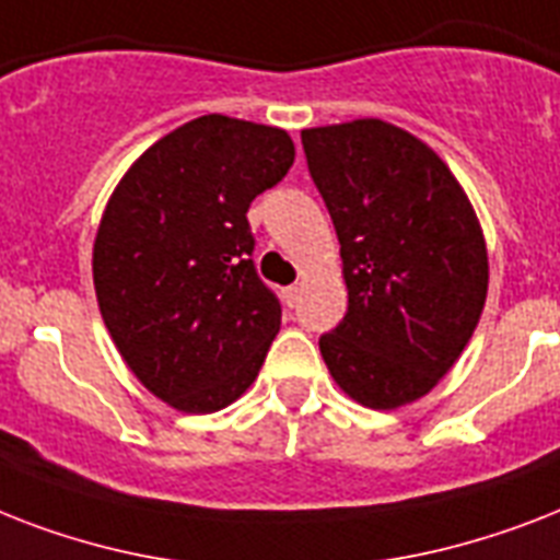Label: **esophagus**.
<instances>
[{"label": "esophagus", "mask_w": 560, "mask_h": 560, "mask_svg": "<svg viewBox=\"0 0 560 560\" xmlns=\"http://www.w3.org/2000/svg\"><path fill=\"white\" fill-rule=\"evenodd\" d=\"M296 302H299V288L296 284H290V288H284V305L296 307Z\"/></svg>", "instance_id": "1"}]
</instances>
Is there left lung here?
Segmentation results:
<instances>
[{
	"label": "left lung",
	"instance_id": "1",
	"mask_svg": "<svg viewBox=\"0 0 560 560\" xmlns=\"http://www.w3.org/2000/svg\"><path fill=\"white\" fill-rule=\"evenodd\" d=\"M340 237L349 311L319 351L351 400L398 409L459 360L488 293V249L442 156L381 118L302 130Z\"/></svg>",
	"mask_w": 560,
	"mask_h": 560
}]
</instances>
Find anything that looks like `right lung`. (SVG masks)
<instances>
[{
    "instance_id": "1",
    "label": "right lung",
    "mask_w": 560,
    "mask_h": 560,
    "mask_svg": "<svg viewBox=\"0 0 560 560\" xmlns=\"http://www.w3.org/2000/svg\"><path fill=\"white\" fill-rule=\"evenodd\" d=\"M293 160L279 127L211 113L151 144L101 214L92 281L104 325L144 389L179 412L241 398L279 334L246 211Z\"/></svg>"
}]
</instances>
